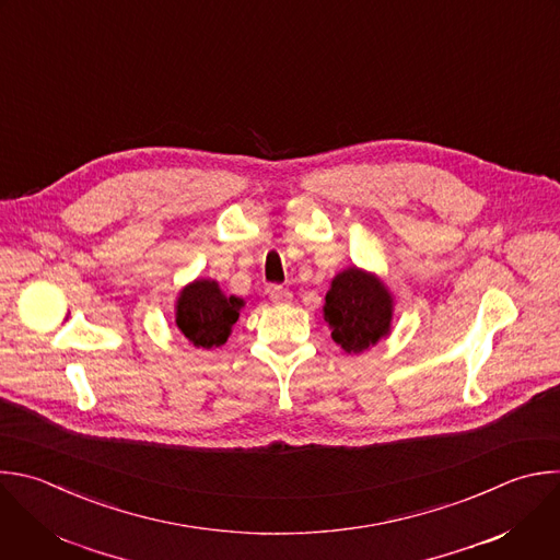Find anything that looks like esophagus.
<instances>
[{
	"instance_id": "1",
	"label": "esophagus",
	"mask_w": 560,
	"mask_h": 560,
	"mask_svg": "<svg viewBox=\"0 0 560 560\" xmlns=\"http://www.w3.org/2000/svg\"><path fill=\"white\" fill-rule=\"evenodd\" d=\"M270 301H272V303H290V301H292V292L285 290V288L275 285V288L270 290Z\"/></svg>"
}]
</instances>
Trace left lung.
<instances>
[{"label":"left lung","instance_id":"1","mask_svg":"<svg viewBox=\"0 0 560 560\" xmlns=\"http://www.w3.org/2000/svg\"><path fill=\"white\" fill-rule=\"evenodd\" d=\"M394 307V294L376 272L349 266L331 279L323 318L336 345L362 353L392 334Z\"/></svg>","mask_w":560,"mask_h":560}]
</instances>
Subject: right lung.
I'll return each instance as SVG.
<instances>
[{
	"mask_svg": "<svg viewBox=\"0 0 560 560\" xmlns=\"http://www.w3.org/2000/svg\"><path fill=\"white\" fill-rule=\"evenodd\" d=\"M246 301L226 294L211 277H198L186 283L175 299V325L198 349L222 347L240 318Z\"/></svg>",
	"mask_w": 560,
	"mask_h": 560,
	"instance_id": "obj_1",
	"label": "right lung"
}]
</instances>
